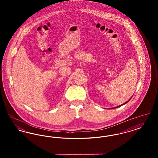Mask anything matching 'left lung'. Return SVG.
<instances>
[{
	"mask_svg": "<svg viewBox=\"0 0 158 158\" xmlns=\"http://www.w3.org/2000/svg\"><path fill=\"white\" fill-rule=\"evenodd\" d=\"M130 99H131V98H130ZM130 99H129V100H128V101H127V102H125V103H124V104H122V105H119V106H116V107H114V108H111V109H113V108H118V107H120V106H122V105H124V104H126V103H127L128 102V101H130Z\"/></svg>",
	"mask_w": 158,
	"mask_h": 158,
	"instance_id": "obj_1",
	"label": "left lung"
}]
</instances>
